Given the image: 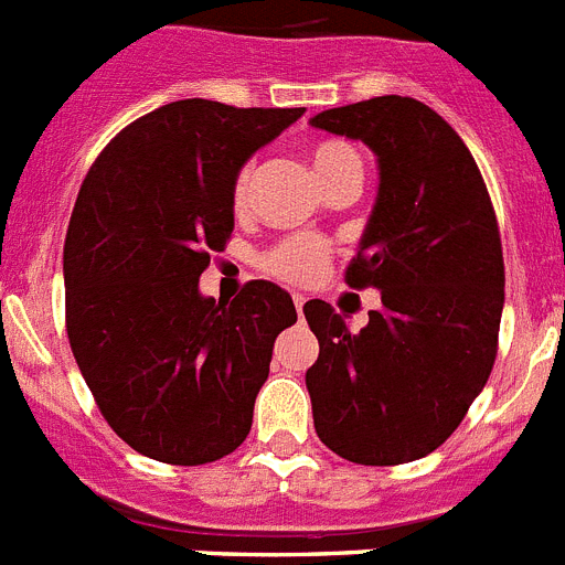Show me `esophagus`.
<instances>
[{
  "instance_id": "esophagus-1",
  "label": "esophagus",
  "mask_w": 565,
  "mask_h": 565,
  "mask_svg": "<svg viewBox=\"0 0 565 565\" xmlns=\"http://www.w3.org/2000/svg\"><path fill=\"white\" fill-rule=\"evenodd\" d=\"M306 302H308V299L302 297V294H294V308H297L299 317H302V308H306Z\"/></svg>"
}]
</instances>
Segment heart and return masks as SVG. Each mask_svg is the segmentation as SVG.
<instances>
[{
  "mask_svg": "<svg viewBox=\"0 0 565 565\" xmlns=\"http://www.w3.org/2000/svg\"><path fill=\"white\" fill-rule=\"evenodd\" d=\"M311 163L322 186H331L333 181H339L344 174H362V161H359L356 149L351 143L337 141V138L313 143ZM248 181H252V167H243L234 174L232 203L237 209L246 206ZM259 263H263V268L271 277L282 279V282H294V286H306V282H313L322 274V268H326L328 246L326 239L313 237V234H294V237L279 239L277 246L268 248Z\"/></svg>",
  "mask_w": 565,
  "mask_h": 565,
  "instance_id": "heart-1",
  "label": "heart"
}]
</instances>
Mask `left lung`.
<instances>
[{"label": "left lung", "mask_w": 565, "mask_h": 565, "mask_svg": "<svg viewBox=\"0 0 565 565\" xmlns=\"http://www.w3.org/2000/svg\"><path fill=\"white\" fill-rule=\"evenodd\" d=\"M311 124L376 152L379 198L344 282L382 291L359 333L322 299L306 302L319 339L306 373L313 427L353 463L416 461L456 433L495 364L507 279L495 209L467 143L416 98H367Z\"/></svg>", "instance_id": "left-lung-1"}]
</instances>
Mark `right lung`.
I'll return each mask as SVG.
<instances>
[{
    "mask_svg": "<svg viewBox=\"0 0 565 565\" xmlns=\"http://www.w3.org/2000/svg\"><path fill=\"white\" fill-rule=\"evenodd\" d=\"M306 107L172 102L124 127L78 189L64 237L67 339L115 436L178 467L246 441L274 339L297 322L252 279L223 306L198 279L234 232L243 163Z\"/></svg>",
    "mask_w": 565,
    "mask_h": 565,
    "instance_id": "obj_1",
    "label": "right lung"
}]
</instances>
